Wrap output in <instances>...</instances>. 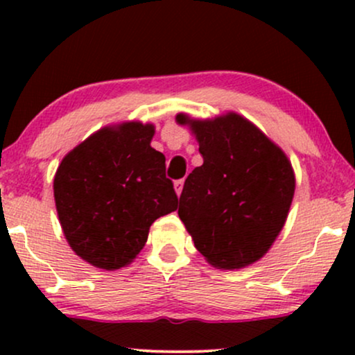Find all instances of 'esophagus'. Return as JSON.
Masks as SVG:
<instances>
[{
  "label": "esophagus",
  "mask_w": 355,
  "mask_h": 355,
  "mask_svg": "<svg viewBox=\"0 0 355 355\" xmlns=\"http://www.w3.org/2000/svg\"><path fill=\"white\" fill-rule=\"evenodd\" d=\"M173 187H175V191H177V195H180L183 190V180H177L173 183Z\"/></svg>",
  "instance_id": "34e87169"
}]
</instances>
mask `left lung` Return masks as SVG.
Here are the masks:
<instances>
[{
	"label": "left lung",
	"mask_w": 355,
	"mask_h": 355,
	"mask_svg": "<svg viewBox=\"0 0 355 355\" xmlns=\"http://www.w3.org/2000/svg\"><path fill=\"white\" fill-rule=\"evenodd\" d=\"M198 141L203 164L187 177L178 217L207 262L239 270L262 259L284 229L295 191L291 160L235 112L175 116Z\"/></svg>",
	"instance_id": "1"
}]
</instances>
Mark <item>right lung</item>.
<instances>
[{
    "instance_id": "obj_1",
    "label": "right lung",
    "mask_w": 355,
    "mask_h": 355,
    "mask_svg": "<svg viewBox=\"0 0 355 355\" xmlns=\"http://www.w3.org/2000/svg\"><path fill=\"white\" fill-rule=\"evenodd\" d=\"M155 126L108 125L68 152L53 193L64 239L85 262L103 270L130 266L152 223L177 210L165 155L152 148Z\"/></svg>"
}]
</instances>
